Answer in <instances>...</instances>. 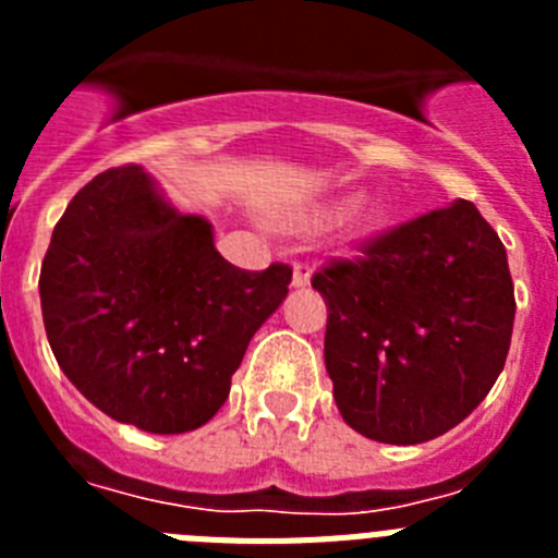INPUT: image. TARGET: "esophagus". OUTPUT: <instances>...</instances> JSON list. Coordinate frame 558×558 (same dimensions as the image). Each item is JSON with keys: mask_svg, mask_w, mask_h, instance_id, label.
I'll list each match as a JSON object with an SVG mask.
<instances>
[{"mask_svg": "<svg viewBox=\"0 0 558 558\" xmlns=\"http://www.w3.org/2000/svg\"><path fill=\"white\" fill-rule=\"evenodd\" d=\"M310 279H313V268L307 263H293V288H310Z\"/></svg>", "mask_w": 558, "mask_h": 558, "instance_id": "obj_1", "label": "esophagus"}]
</instances>
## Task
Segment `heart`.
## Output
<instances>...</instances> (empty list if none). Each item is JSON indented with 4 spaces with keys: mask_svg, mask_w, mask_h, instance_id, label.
I'll use <instances>...</instances> for the list:
<instances>
[{
    "mask_svg": "<svg viewBox=\"0 0 558 558\" xmlns=\"http://www.w3.org/2000/svg\"><path fill=\"white\" fill-rule=\"evenodd\" d=\"M391 206L383 198H363L357 201L354 195H343V198L324 201L304 211H295L290 218H284V226L290 231H315L322 226L335 223V220L347 218V236L352 240H372V236L383 234L391 226Z\"/></svg>",
    "mask_w": 558,
    "mask_h": 558,
    "instance_id": "b5f03b06",
    "label": "heart"
}]
</instances>
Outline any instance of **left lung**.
<instances>
[{"label":"left lung","mask_w":558,"mask_h":558,"mask_svg":"<svg viewBox=\"0 0 558 558\" xmlns=\"http://www.w3.org/2000/svg\"><path fill=\"white\" fill-rule=\"evenodd\" d=\"M329 310L324 363L352 430L422 445L470 416L500 377L514 284L500 236L470 201L399 226L366 259L313 276Z\"/></svg>","instance_id":"left-lung-1"}]
</instances>
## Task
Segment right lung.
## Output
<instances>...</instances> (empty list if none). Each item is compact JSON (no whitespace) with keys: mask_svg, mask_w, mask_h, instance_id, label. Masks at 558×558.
Listing matches in <instances>:
<instances>
[{"mask_svg":"<svg viewBox=\"0 0 558 558\" xmlns=\"http://www.w3.org/2000/svg\"><path fill=\"white\" fill-rule=\"evenodd\" d=\"M288 265L248 274L140 165L88 181L41 265L44 327L69 383L106 416L175 436L229 397L251 338L284 302Z\"/></svg>","mask_w":558,"mask_h":558,"instance_id":"right-lung-1","label":"right lung"}]
</instances>
